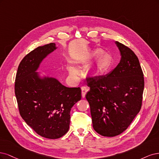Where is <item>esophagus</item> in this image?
<instances>
[{
    "mask_svg": "<svg viewBox=\"0 0 159 159\" xmlns=\"http://www.w3.org/2000/svg\"><path fill=\"white\" fill-rule=\"evenodd\" d=\"M81 91H82V97H83V98H84L86 93L89 91V88L86 86H82L81 87Z\"/></svg>",
    "mask_w": 159,
    "mask_h": 159,
    "instance_id": "1",
    "label": "esophagus"
}]
</instances>
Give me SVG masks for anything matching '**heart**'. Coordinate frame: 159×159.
Here are the masks:
<instances>
[{
  "label": "heart",
  "mask_w": 159,
  "mask_h": 159,
  "mask_svg": "<svg viewBox=\"0 0 159 159\" xmlns=\"http://www.w3.org/2000/svg\"><path fill=\"white\" fill-rule=\"evenodd\" d=\"M102 51L100 50L98 53H101ZM111 66V59L108 54H102L99 57L98 61L96 64V70L98 73H103L108 70ZM70 73L76 76L78 75V70L74 66H70L69 68Z\"/></svg>",
  "instance_id": "b5f03b06"
}]
</instances>
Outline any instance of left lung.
I'll return each mask as SVG.
<instances>
[{
  "mask_svg": "<svg viewBox=\"0 0 159 159\" xmlns=\"http://www.w3.org/2000/svg\"><path fill=\"white\" fill-rule=\"evenodd\" d=\"M121 60L106 75L86 79L94 129L105 137L121 134L139 113L142 105L144 76L139 59L125 45L116 42Z\"/></svg>",
  "mask_w": 159,
  "mask_h": 159,
  "instance_id": "8db88e82",
  "label": "left lung"
}]
</instances>
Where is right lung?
<instances>
[{"label": "right lung", "instance_id": "obj_1", "mask_svg": "<svg viewBox=\"0 0 159 159\" xmlns=\"http://www.w3.org/2000/svg\"><path fill=\"white\" fill-rule=\"evenodd\" d=\"M56 49L55 43L39 46L20 62L15 79V95L20 114L34 131L54 139L68 131L70 111L81 99V90L68 88L55 79L39 78L35 72L42 61Z\"/></svg>", "mask_w": 159, "mask_h": 159}]
</instances>
